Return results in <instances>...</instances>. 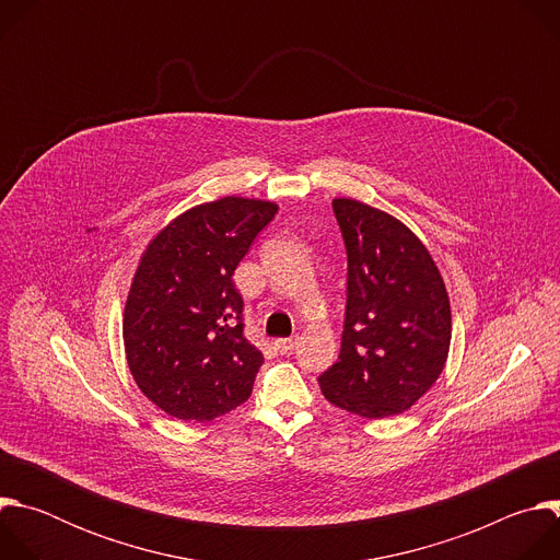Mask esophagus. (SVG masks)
Wrapping results in <instances>:
<instances>
[{
  "label": "esophagus",
  "instance_id": "1",
  "mask_svg": "<svg viewBox=\"0 0 560 560\" xmlns=\"http://www.w3.org/2000/svg\"><path fill=\"white\" fill-rule=\"evenodd\" d=\"M296 343H299L296 337H294V339H279V341H275V348H277L281 354H290V352L296 348Z\"/></svg>",
  "mask_w": 560,
  "mask_h": 560
}]
</instances>
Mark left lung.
Instances as JSON below:
<instances>
[{
  "label": "left lung",
  "instance_id": "obj_1",
  "mask_svg": "<svg viewBox=\"0 0 560 560\" xmlns=\"http://www.w3.org/2000/svg\"><path fill=\"white\" fill-rule=\"evenodd\" d=\"M348 250V305L339 361L318 376L324 396L363 419L410 410L441 376L452 312L421 238L363 201H332Z\"/></svg>",
  "mask_w": 560,
  "mask_h": 560
}]
</instances>
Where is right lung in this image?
I'll list each match as a JSON object with an SVG mask.
<instances>
[{"instance_id":"obj_1","label":"right lung","mask_w":560,"mask_h":560,"mask_svg":"<svg viewBox=\"0 0 560 560\" xmlns=\"http://www.w3.org/2000/svg\"><path fill=\"white\" fill-rule=\"evenodd\" d=\"M277 203L221 197L159 230L135 270L124 348L137 387L168 417L212 421L253 392L264 354L244 337L232 275Z\"/></svg>"}]
</instances>
